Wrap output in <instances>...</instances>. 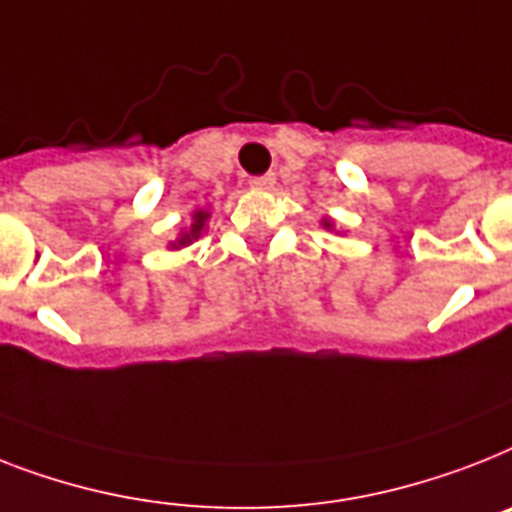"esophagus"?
<instances>
[{
	"mask_svg": "<svg viewBox=\"0 0 512 512\" xmlns=\"http://www.w3.org/2000/svg\"><path fill=\"white\" fill-rule=\"evenodd\" d=\"M249 186H252L255 191H270L273 186H276V176H273V173H265V176L252 178V181H249Z\"/></svg>",
	"mask_w": 512,
	"mask_h": 512,
	"instance_id": "esophagus-1",
	"label": "esophagus"
}]
</instances>
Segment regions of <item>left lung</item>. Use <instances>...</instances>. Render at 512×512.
<instances>
[{
    "mask_svg": "<svg viewBox=\"0 0 512 512\" xmlns=\"http://www.w3.org/2000/svg\"><path fill=\"white\" fill-rule=\"evenodd\" d=\"M321 226H323V228H326V231H336V226H334V220H331V218H323V220H321Z\"/></svg>",
    "mask_w": 512,
    "mask_h": 512,
    "instance_id": "8db88e82",
    "label": "left lung"
}]
</instances>
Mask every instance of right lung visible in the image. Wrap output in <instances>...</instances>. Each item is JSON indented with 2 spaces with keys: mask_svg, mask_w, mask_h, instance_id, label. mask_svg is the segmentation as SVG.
Here are the masks:
<instances>
[{
  "mask_svg": "<svg viewBox=\"0 0 512 512\" xmlns=\"http://www.w3.org/2000/svg\"><path fill=\"white\" fill-rule=\"evenodd\" d=\"M207 220H210V210H205V207L194 210L189 223H186V226L178 231L176 242H168V249H184V247H189L191 242H197L199 236L207 231Z\"/></svg>",
  "mask_w": 512,
  "mask_h": 512,
  "instance_id": "1",
  "label": "right lung"
}]
</instances>
